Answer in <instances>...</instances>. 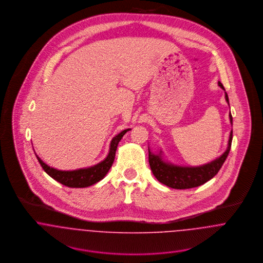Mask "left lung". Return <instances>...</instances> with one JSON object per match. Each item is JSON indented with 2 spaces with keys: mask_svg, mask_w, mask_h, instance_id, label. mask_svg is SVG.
Masks as SVG:
<instances>
[{
  "mask_svg": "<svg viewBox=\"0 0 263 263\" xmlns=\"http://www.w3.org/2000/svg\"><path fill=\"white\" fill-rule=\"evenodd\" d=\"M218 84L221 88L224 89V86L220 81ZM225 98L226 101L229 104V97L227 93H225ZM229 117L231 124H233V117L231 113L229 114ZM232 139L233 130H231L230 133L227 150L219 158L208 164L195 167L174 165L163 159L162 151H160L158 154H154L149 149L151 170L154 176L158 179V181H160L161 183L165 184L168 187L188 189L200 186L204 184L206 181L211 180L214 176H216L220 169L222 168L231 149Z\"/></svg>",
  "mask_w": 263,
  "mask_h": 263,
  "instance_id": "left-lung-1",
  "label": "left lung"
}]
</instances>
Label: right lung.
Listing matches in <instances>:
<instances>
[{
  "instance_id": "add662e5",
  "label": "right lung",
  "mask_w": 263,
  "mask_h": 263,
  "mask_svg": "<svg viewBox=\"0 0 263 263\" xmlns=\"http://www.w3.org/2000/svg\"><path fill=\"white\" fill-rule=\"evenodd\" d=\"M128 130H129V128L124 129L121 133H119L117 136H115L111 140L109 153H108L107 157L100 163H98L94 166L88 167V168H82V169H77V170H72V171L58 170V169H54V168L46 165L36 154L35 155H36L38 162L40 163L43 170L58 182L62 183L63 185L68 186V187H88V186H91V185L99 182L107 174L110 167L112 166L117 145L120 142V140L122 139V137L124 136V134Z\"/></svg>"
}]
</instances>
